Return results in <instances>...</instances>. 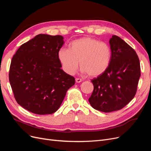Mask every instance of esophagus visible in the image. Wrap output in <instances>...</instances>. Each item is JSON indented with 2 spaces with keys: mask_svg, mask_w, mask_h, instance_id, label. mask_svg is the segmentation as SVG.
<instances>
[{
  "mask_svg": "<svg viewBox=\"0 0 151 151\" xmlns=\"http://www.w3.org/2000/svg\"><path fill=\"white\" fill-rule=\"evenodd\" d=\"M75 81L76 83H80L82 81V80L81 78H76Z\"/></svg>",
  "mask_w": 151,
  "mask_h": 151,
  "instance_id": "esophagus-1",
  "label": "esophagus"
}]
</instances>
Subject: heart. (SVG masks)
Returning a JSON list of instances; mask_svg holds the SVG:
<instances>
[{
    "mask_svg": "<svg viewBox=\"0 0 151 151\" xmlns=\"http://www.w3.org/2000/svg\"><path fill=\"white\" fill-rule=\"evenodd\" d=\"M58 58L63 70L67 74L73 75L80 63L83 73H87L90 76H97L109 68L111 50L107 43L84 37L73 41L69 49L61 47L58 51Z\"/></svg>",
    "mask_w": 151,
    "mask_h": 151,
    "instance_id": "heart-1",
    "label": "heart"
}]
</instances>
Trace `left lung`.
<instances>
[{"label":"left lung","instance_id":"left-lung-1","mask_svg":"<svg viewBox=\"0 0 151 151\" xmlns=\"http://www.w3.org/2000/svg\"><path fill=\"white\" fill-rule=\"evenodd\" d=\"M109 43L110 65L91 80L94 88L88 99L93 109L106 113L122 109L134 99L140 76L139 59L133 48L115 35Z\"/></svg>","mask_w":151,"mask_h":151}]
</instances>
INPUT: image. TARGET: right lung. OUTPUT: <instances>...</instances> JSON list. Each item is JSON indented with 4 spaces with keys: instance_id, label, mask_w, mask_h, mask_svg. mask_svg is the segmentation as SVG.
Returning a JSON list of instances; mask_svg holds the SVG:
<instances>
[{
    "instance_id": "right-lung-1",
    "label": "right lung",
    "mask_w": 151,
    "mask_h": 151,
    "mask_svg": "<svg viewBox=\"0 0 151 151\" xmlns=\"http://www.w3.org/2000/svg\"><path fill=\"white\" fill-rule=\"evenodd\" d=\"M63 44L60 35L40 34L22 45L12 57L9 78L14 98L32 113H55L75 85V78L61 69L58 58Z\"/></svg>"
}]
</instances>
